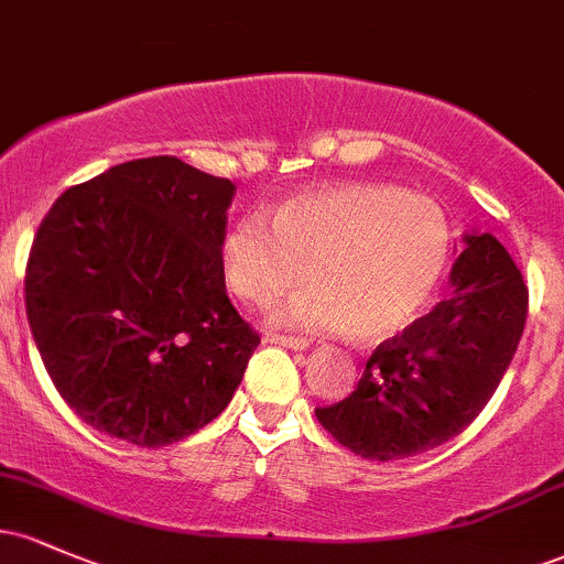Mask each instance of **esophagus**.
I'll list each match as a JSON object with an SVG mask.
<instances>
[{
    "label": "esophagus",
    "mask_w": 564,
    "mask_h": 564,
    "mask_svg": "<svg viewBox=\"0 0 564 564\" xmlns=\"http://www.w3.org/2000/svg\"><path fill=\"white\" fill-rule=\"evenodd\" d=\"M264 341H270V345L289 347V349H307V345H310V341L302 339V336H286V334H264Z\"/></svg>",
    "instance_id": "1"
}]
</instances>
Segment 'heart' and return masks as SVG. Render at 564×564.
<instances>
[{
  "mask_svg": "<svg viewBox=\"0 0 564 564\" xmlns=\"http://www.w3.org/2000/svg\"><path fill=\"white\" fill-rule=\"evenodd\" d=\"M451 230L435 200L381 183L296 193L270 223L243 215L219 246L225 283L246 304L310 286L275 313L304 332H352L360 341L403 334L435 300Z\"/></svg>",
  "mask_w": 564,
  "mask_h": 564,
  "instance_id": "obj_1",
  "label": "heart"
}]
</instances>
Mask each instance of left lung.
I'll return each instance as SVG.
<instances>
[{"mask_svg": "<svg viewBox=\"0 0 564 564\" xmlns=\"http://www.w3.org/2000/svg\"><path fill=\"white\" fill-rule=\"evenodd\" d=\"M451 300L381 341L349 398L315 408L323 430L371 462L416 456L475 422L520 345L528 286L490 232L464 236Z\"/></svg>", "mask_w": 564, "mask_h": 564, "instance_id": "obj_1", "label": "left lung"}]
</instances>
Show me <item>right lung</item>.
Here are the masks:
<instances>
[{"mask_svg":"<svg viewBox=\"0 0 564 564\" xmlns=\"http://www.w3.org/2000/svg\"><path fill=\"white\" fill-rule=\"evenodd\" d=\"M232 193L174 156L138 159L68 187L39 225L29 326L93 430L161 448L230 403L260 345L219 262Z\"/></svg>","mask_w":564,"mask_h":564,"instance_id":"right-lung-1","label":"right lung"}]
</instances>
